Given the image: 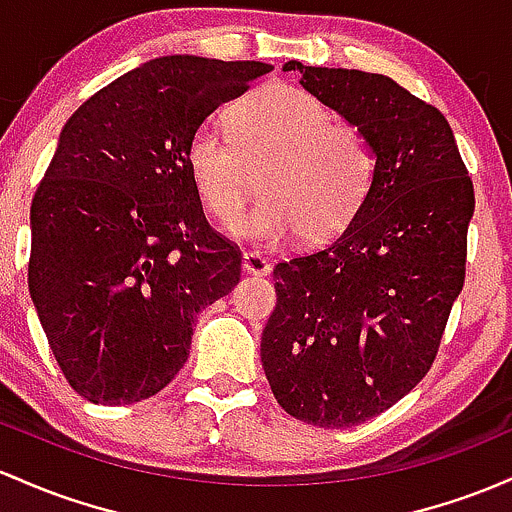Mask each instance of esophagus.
Masks as SVG:
<instances>
[{
  "instance_id": "obj_1",
  "label": "esophagus",
  "mask_w": 512,
  "mask_h": 512,
  "mask_svg": "<svg viewBox=\"0 0 512 512\" xmlns=\"http://www.w3.org/2000/svg\"><path fill=\"white\" fill-rule=\"evenodd\" d=\"M243 269L247 274H255V277H265L272 272V265L260 255V252H245L243 255Z\"/></svg>"
}]
</instances>
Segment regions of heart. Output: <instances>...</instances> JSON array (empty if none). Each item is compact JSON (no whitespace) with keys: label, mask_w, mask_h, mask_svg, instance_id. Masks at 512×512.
Here are the masks:
<instances>
[{"label":"heart","mask_w":512,"mask_h":512,"mask_svg":"<svg viewBox=\"0 0 512 512\" xmlns=\"http://www.w3.org/2000/svg\"><path fill=\"white\" fill-rule=\"evenodd\" d=\"M235 143L213 123L189 138L184 162L196 194L218 221H232L244 205L250 166L267 164L266 199L228 230L257 243H328L357 216L372 192L376 155L357 126L333 121L313 94L269 82L230 109Z\"/></svg>","instance_id":"b5f03b06"}]
</instances>
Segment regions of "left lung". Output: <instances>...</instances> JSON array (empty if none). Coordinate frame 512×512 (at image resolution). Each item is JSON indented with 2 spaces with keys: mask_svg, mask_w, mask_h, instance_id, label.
<instances>
[{
  "mask_svg": "<svg viewBox=\"0 0 512 512\" xmlns=\"http://www.w3.org/2000/svg\"><path fill=\"white\" fill-rule=\"evenodd\" d=\"M301 87L372 143V192L338 238L274 267L262 367L286 413L352 428L430 372L464 286L474 184L435 106L391 77L308 67Z\"/></svg>",
  "mask_w": 512,
  "mask_h": 512,
  "instance_id": "8db88e82",
  "label": "left lung"
}]
</instances>
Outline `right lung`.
<instances>
[{
  "label": "right lung",
  "mask_w": 512,
  "mask_h": 512,
  "mask_svg": "<svg viewBox=\"0 0 512 512\" xmlns=\"http://www.w3.org/2000/svg\"><path fill=\"white\" fill-rule=\"evenodd\" d=\"M272 65L165 55L89 97L31 204L28 291L80 396H155L184 367L196 316L240 282L238 245L204 216L189 138Z\"/></svg>",
  "instance_id": "obj_1"
}]
</instances>
